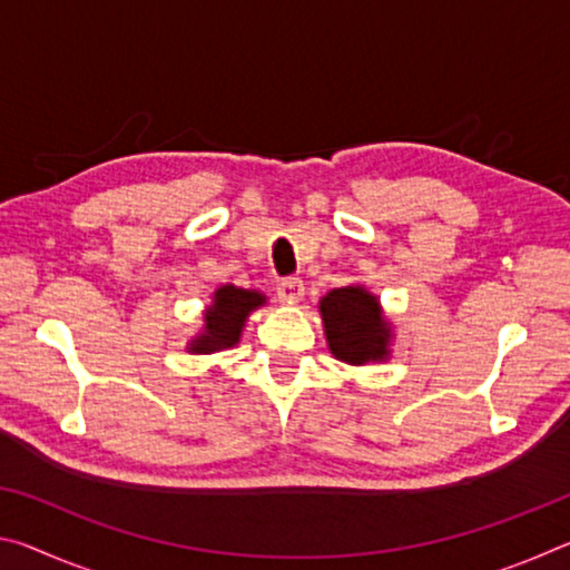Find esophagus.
Wrapping results in <instances>:
<instances>
[{
  "mask_svg": "<svg viewBox=\"0 0 570 570\" xmlns=\"http://www.w3.org/2000/svg\"><path fill=\"white\" fill-rule=\"evenodd\" d=\"M276 294L278 298H284V302H298V298L304 296V282L298 276H286L278 282Z\"/></svg>",
  "mask_w": 570,
  "mask_h": 570,
  "instance_id": "1",
  "label": "esophagus"
}]
</instances>
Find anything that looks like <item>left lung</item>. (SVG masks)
Returning a JSON list of instances; mask_svg holds the SVG:
<instances>
[{"instance_id":"1","label":"left lung","mask_w":570,"mask_h":570,"mask_svg":"<svg viewBox=\"0 0 570 570\" xmlns=\"http://www.w3.org/2000/svg\"><path fill=\"white\" fill-rule=\"evenodd\" d=\"M330 352L346 364L384 362L390 356L392 326L382 316L377 296L364 286L332 288L320 302Z\"/></svg>"}]
</instances>
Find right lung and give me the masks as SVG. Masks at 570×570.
I'll list each match as a JSON object with an SVG mask.
<instances>
[{
    "mask_svg": "<svg viewBox=\"0 0 570 570\" xmlns=\"http://www.w3.org/2000/svg\"><path fill=\"white\" fill-rule=\"evenodd\" d=\"M264 304L266 296L262 292H254V288H238L234 284L216 288L214 304L204 314V332L193 336L188 352L214 354L230 350V346L238 344L248 314Z\"/></svg>",
    "mask_w": 570,
    "mask_h": 570,
    "instance_id": "1",
    "label": "right lung"
}]
</instances>
